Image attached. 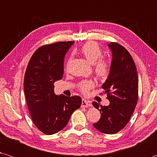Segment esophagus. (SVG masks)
<instances>
[{
    "label": "esophagus",
    "instance_id": "1",
    "mask_svg": "<svg viewBox=\"0 0 157 157\" xmlns=\"http://www.w3.org/2000/svg\"><path fill=\"white\" fill-rule=\"evenodd\" d=\"M92 105L90 103L89 101H87L84 99H82V107H91Z\"/></svg>",
    "mask_w": 157,
    "mask_h": 157
}]
</instances>
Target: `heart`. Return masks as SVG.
I'll use <instances>...</instances> for the list:
<instances>
[{"mask_svg":"<svg viewBox=\"0 0 157 157\" xmlns=\"http://www.w3.org/2000/svg\"><path fill=\"white\" fill-rule=\"evenodd\" d=\"M80 51L89 62L94 63V71L98 78L102 79L107 78L110 73V62L102 57V52L98 44L94 41L86 42L82 46ZM94 86L92 81L83 82L79 86V89L84 94H87Z\"/></svg>","mask_w":157,"mask_h":157,"instance_id":"b5f03b06","label":"heart"}]
</instances>
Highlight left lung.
Here are the masks:
<instances>
[{
  "label": "left lung",
  "instance_id": "8db88e82",
  "mask_svg": "<svg viewBox=\"0 0 157 157\" xmlns=\"http://www.w3.org/2000/svg\"><path fill=\"white\" fill-rule=\"evenodd\" d=\"M108 46L112 52V61L102 88L110 103L100 107L96 102H93L101 113L100 120L93 125L104 134H113L123 129L131 118L137 104L139 85L136 67L129 52L115 42Z\"/></svg>",
  "mask_w": 157,
  "mask_h": 157
}]
</instances>
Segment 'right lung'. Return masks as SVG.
Listing matches in <instances>:
<instances>
[{
    "label": "right lung",
    "instance_id": "add662e5",
    "mask_svg": "<svg viewBox=\"0 0 157 157\" xmlns=\"http://www.w3.org/2000/svg\"><path fill=\"white\" fill-rule=\"evenodd\" d=\"M74 41H59L39 48L31 57L24 78L26 102L34 124L46 135L64 128L82 98L54 93V83L62 78L66 52Z\"/></svg>",
    "mask_w": 157,
    "mask_h": 157
}]
</instances>
